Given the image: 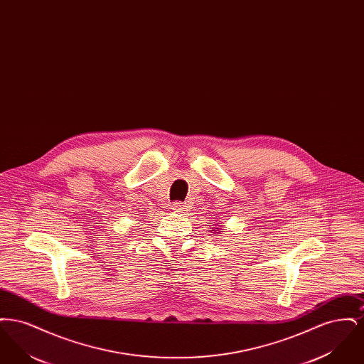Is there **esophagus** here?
Instances as JSON below:
<instances>
[{
    "instance_id": "34e87169",
    "label": "esophagus",
    "mask_w": 364,
    "mask_h": 364,
    "mask_svg": "<svg viewBox=\"0 0 364 364\" xmlns=\"http://www.w3.org/2000/svg\"><path fill=\"white\" fill-rule=\"evenodd\" d=\"M173 213H178V214H187L188 213V206L180 202H174L173 205L171 206Z\"/></svg>"
}]
</instances>
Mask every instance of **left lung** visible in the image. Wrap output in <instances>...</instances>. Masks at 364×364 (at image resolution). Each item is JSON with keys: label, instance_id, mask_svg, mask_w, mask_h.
Here are the masks:
<instances>
[{"label": "left lung", "instance_id": "left-lung-1", "mask_svg": "<svg viewBox=\"0 0 364 364\" xmlns=\"http://www.w3.org/2000/svg\"><path fill=\"white\" fill-rule=\"evenodd\" d=\"M214 230H210V232H213V233H220L223 229L221 228H218V226H215V228H213Z\"/></svg>", "mask_w": 364, "mask_h": 364}]
</instances>
